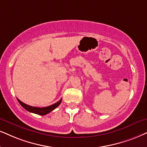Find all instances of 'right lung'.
Instances as JSON below:
<instances>
[{"instance_id":"1","label":"right lung","mask_w":147,"mask_h":147,"mask_svg":"<svg viewBox=\"0 0 147 147\" xmlns=\"http://www.w3.org/2000/svg\"><path fill=\"white\" fill-rule=\"evenodd\" d=\"M17 99H18V98H17ZM18 101L19 102V103L22 105V107L24 108L26 110L29 111V112L35 113V114L39 115H45L48 114V113L51 112V111L54 110L55 108L58 107V106L60 105L61 102H62V99H60L58 102H57L56 103L53 104V105H52L51 106H49V107H42V108L31 107V106H29L26 105V104H24V102H22L20 101L19 99H18Z\"/></svg>"}]
</instances>
